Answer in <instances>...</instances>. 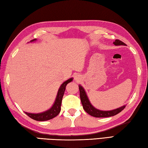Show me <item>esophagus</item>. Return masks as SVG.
<instances>
[{
    "mask_svg": "<svg viewBox=\"0 0 148 148\" xmlns=\"http://www.w3.org/2000/svg\"><path fill=\"white\" fill-rule=\"evenodd\" d=\"M81 78H82V77H81V75H80L77 74V75H75L74 79H75V82H80V80H81Z\"/></svg>",
    "mask_w": 148,
    "mask_h": 148,
    "instance_id": "esophagus-1",
    "label": "esophagus"
}]
</instances>
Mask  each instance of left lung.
Segmentation results:
<instances>
[{
    "instance_id": "8db88e82",
    "label": "left lung",
    "mask_w": 148,
    "mask_h": 148,
    "mask_svg": "<svg viewBox=\"0 0 148 148\" xmlns=\"http://www.w3.org/2000/svg\"><path fill=\"white\" fill-rule=\"evenodd\" d=\"M116 46H120V45H125V44L119 40H116L113 43ZM80 90V97L82 102V106L84 109L85 110L86 112L89 114L93 117H111L116 115L118 113L124 109L126 107V105L121 107L119 108H116L112 110H100L96 108L95 107L92 106V105L91 103L88 96L87 95V93L84 89V87L81 85H78Z\"/></svg>"
}]
</instances>
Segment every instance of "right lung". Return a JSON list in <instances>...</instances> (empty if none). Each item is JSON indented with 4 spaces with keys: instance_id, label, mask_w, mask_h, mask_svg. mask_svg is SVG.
Listing matches in <instances>:
<instances>
[{
    "instance_id": "1",
    "label": "right lung",
    "mask_w": 148,
    "mask_h": 148,
    "mask_svg": "<svg viewBox=\"0 0 148 148\" xmlns=\"http://www.w3.org/2000/svg\"><path fill=\"white\" fill-rule=\"evenodd\" d=\"M37 40V39H34V40H31L30 42H34ZM73 80V78H69L68 80H66L65 82H63L61 86H60L59 89L57 92V95L56 96V100L54 101L53 105L49 110H47L45 112L34 114V113H29L25 112V113L29 116L31 118L34 119L36 121H44L50 120L51 119L53 118V117H56L59 114L60 111H61V106L62 103V99L63 95L64 94V91L66 89V87L67 86L68 83L72 82Z\"/></svg>"
}]
</instances>
